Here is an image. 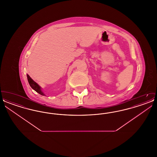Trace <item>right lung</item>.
Returning a JSON list of instances; mask_svg holds the SVG:
<instances>
[{
    "label": "right lung",
    "instance_id": "add662e5",
    "mask_svg": "<svg viewBox=\"0 0 157 157\" xmlns=\"http://www.w3.org/2000/svg\"><path fill=\"white\" fill-rule=\"evenodd\" d=\"M27 78H28V81L30 85V87L33 90H35L36 92H37V93H39L41 95H43V96L45 95V94L42 90V88L37 84L36 82H35L28 74H27Z\"/></svg>",
    "mask_w": 157,
    "mask_h": 157
}]
</instances>
